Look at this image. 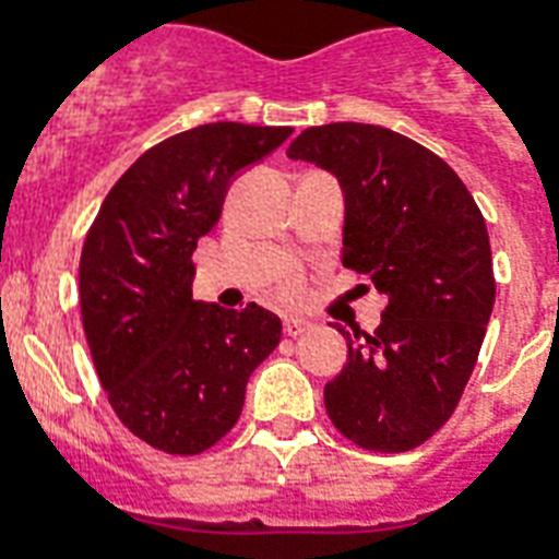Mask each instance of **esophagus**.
<instances>
[{
  "label": "esophagus",
  "mask_w": 559,
  "mask_h": 559,
  "mask_svg": "<svg viewBox=\"0 0 559 559\" xmlns=\"http://www.w3.org/2000/svg\"><path fill=\"white\" fill-rule=\"evenodd\" d=\"M310 328H313V324L307 322V319H296V316L284 319V333H287V336H301V333H307Z\"/></svg>",
  "instance_id": "esophagus-1"
}]
</instances>
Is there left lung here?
<instances>
[{
    "instance_id": "obj_1",
    "label": "left lung",
    "mask_w": 559,
    "mask_h": 559,
    "mask_svg": "<svg viewBox=\"0 0 559 559\" xmlns=\"http://www.w3.org/2000/svg\"><path fill=\"white\" fill-rule=\"evenodd\" d=\"M287 156L336 177L342 263L389 296L373 333L340 328L348 362L324 385L328 417L362 450H415L459 406L493 313L485 217L441 156L385 127H310Z\"/></svg>"
}]
</instances>
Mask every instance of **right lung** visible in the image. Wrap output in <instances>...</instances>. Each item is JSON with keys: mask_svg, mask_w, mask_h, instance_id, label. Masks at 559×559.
Here are the masks:
<instances>
[{"mask_svg": "<svg viewBox=\"0 0 559 559\" xmlns=\"http://www.w3.org/2000/svg\"><path fill=\"white\" fill-rule=\"evenodd\" d=\"M293 127L214 121L170 135L118 179L81 254V316L118 420L170 455L209 450L237 424L246 382L278 348L258 305L193 301L191 254L214 231L228 186Z\"/></svg>", "mask_w": 559, "mask_h": 559, "instance_id": "1", "label": "right lung"}]
</instances>
